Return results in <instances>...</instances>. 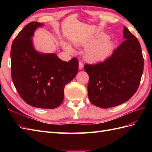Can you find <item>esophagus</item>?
Listing matches in <instances>:
<instances>
[{
    "label": "esophagus",
    "instance_id": "34e87169",
    "mask_svg": "<svg viewBox=\"0 0 152 152\" xmlns=\"http://www.w3.org/2000/svg\"><path fill=\"white\" fill-rule=\"evenodd\" d=\"M83 63L82 62V61H80V62H79V69L82 70L83 69Z\"/></svg>",
    "mask_w": 152,
    "mask_h": 152
}]
</instances>
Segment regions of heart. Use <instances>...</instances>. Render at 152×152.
<instances>
[{"label":"heart","mask_w":152,"mask_h":152,"mask_svg":"<svg viewBox=\"0 0 152 152\" xmlns=\"http://www.w3.org/2000/svg\"><path fill=\"white\" fill-rule=\"evenodd\" d=\"M107 38V35L101 34L82 44L83 46L88 48L84 54L87 61L91 63L100 62L110 56L113 50V43ZM63 48L69 52L72 51V47L66 43L63 44Z\"/></svg>","instance_id":"obj_1"}]
</instances>
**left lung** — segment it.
Instances as JSON below:
<instances>
[{"label": "left lung", "instance_id": "left-lung-1", "mask_svg": "<svg viewBox=\"0 0 152 152\" xmlns=\"http://www.w3.org/2000/svg\"><path fill=\"white\" fill-rule=\"evenodd\" d=\"M125 40L104 62L86 64L89 77L88 97L102 108L118 106L129 100L139 86L144 70V58L137 37L125 27Z\"/></svg>", "mask_w": 152, "mask_h": 152}]
</instances>
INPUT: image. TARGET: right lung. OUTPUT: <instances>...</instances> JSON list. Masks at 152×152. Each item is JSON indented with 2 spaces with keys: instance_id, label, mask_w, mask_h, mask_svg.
Returning a JSON list of instances; mask_svg holds the SVG:
<instances>
[{
  "instance_id": "obj_1",
  "label": "right lung",
  "mask_w": 152,
  "mask_h": 152,
  "mask_svg": "<svg viewBox=\"0 0 152 152\" xmlns=\"http://www.w3.org/2000/svg\"><path fill=\"white\" fill-rule=\"evenodd\" d=\"M41 23H28L15 38L11 47L13 83L21 99L33 107L53 109L64 99V89L78 71V60L69 62L55 53H40L34 49L33 39Z\"/></svg>"
}]
</instances>
